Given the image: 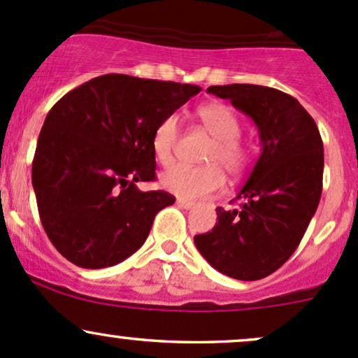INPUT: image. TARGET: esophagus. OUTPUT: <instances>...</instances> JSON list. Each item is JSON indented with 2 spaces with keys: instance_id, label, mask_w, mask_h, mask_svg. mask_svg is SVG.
I'll return each instance as SVG.
<instances>
[{
  "instance_id": "esophagus-1",
  "label": "esophagus",
  "mask_w": 358,
  "mask_h": 358,
  "mask_svg": "<svg viewBox=\"0 0 358 358\" xmlns=\"http://www.w3.org/2000/svg\"><path fill=\"white\" fill-rule=\"evenodd\" d=\"M178 205L180 206V208H184V210H191V208H194L196 203L194 201H189V199L178 198Z\"/></svg>"
}]
</instances>
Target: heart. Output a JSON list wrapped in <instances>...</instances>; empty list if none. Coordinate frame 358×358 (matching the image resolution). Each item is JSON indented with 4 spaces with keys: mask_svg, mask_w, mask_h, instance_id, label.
Returning a JSON list of instances; mask_svg holds the SVG:
<instances>
[{
    "mask_svg": "<svg viewBox=\"0 0 358 358\" xmlns=\"http://www.w3.org/2000/svg\"><path fill=\"white\" fill-rule=\"evenodd\" d=\"M198 119L213 140L203 153L205 165H174L160 176L167 191L184 199H198L217 193L224 186V171L230 178H239L249 165V152L239 140L241 122L224 103L211 102L198 109ZM179 138L178 116H167L152 136V150L157 162L172 164Z\"/></svg>",
    "mask_w": 358,
    "mask_h": 358,
    "instance_id": "obj_1",
    "label": "heart"
}]
</instances>
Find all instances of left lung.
I'll return each mask as SVG.
<instances>
[{
	"label": "left lung",
	"mask_w": 358,
	"mask_h": 358,
	"mask_svg": "<svg viewBox=\"0 0 358 358\" xmlns=\"http://www.w3.org/2000/svg\"><path fill=\"white\" fill-rule=\"evenodd\" d=\"M255 121L261 155L236 210L217 208L211 232L194 236L201 256L217 271L252 282L278 270L301 244L322 191L324 153L319 129L297 99L261 85H213Z\"/></svg>",
	"instance_id": "left-lung-1"
}]
</instances>
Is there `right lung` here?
Returning a JSON list of instances; mask_svg holds the SVG:
<instances>
[{
  "label": "right lung",
  "mask_w": 358,
  "mask_h": 358,
  "mask_svg": "<svg viewBox=\"0 0 358 358\" xmlns=\"http://www.w3.org/2000/svg\"><path fill=\"white\" fill-rule=\"evenodd\" d=\"M201 87L102 75L68 92L45 116L32 162L49 241L80 268L114 266L143 245L153 218L174 205L155 179L152 136Z\"/></svg>",
  "instance_id": "1"
}]
</instances>
